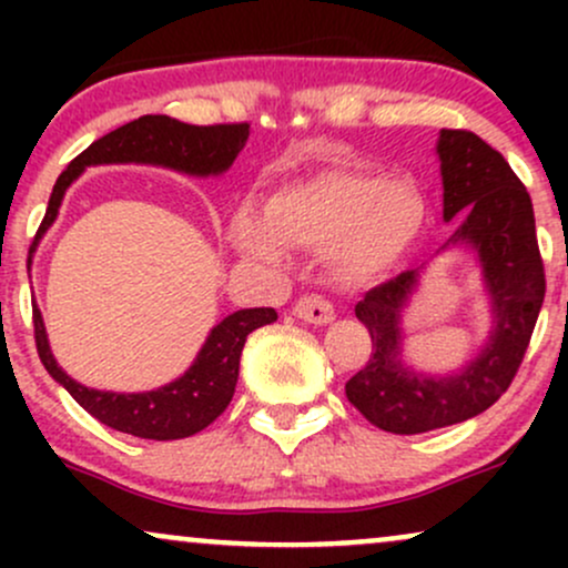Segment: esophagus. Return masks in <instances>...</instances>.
<instances>
[{
  "mask_svg": "<svg viewBox=\"0 0 568 568\" xmlns=\"http://www.w3.org/2000/svg\"><path fill=\"white\" fill-rule=\"evenodd\" d=\"M293 315H296L298 321L312 323V325H328V323L336 321L334 304L325 302L323 296L298 298L296 306H293Z\"/></svg>",
  "mask_w": 568,
  "mask_h": 568,
  "instance_id": "obj_1",
  "label": "esophagus"
}]
</instances>
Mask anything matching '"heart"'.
<instances>
[{"mask_svg":"<svg viewBox=\"0 0 568 568\" xmlns=\"http://www.w3.org/2000/svg\"><path fill=\"white\" fill-rule=\"evenodd\" d=\"M427 219V200L414 181L328 168L275 189L264 213L234 207L230 243L258 262H285L288 245L325 247L344 280H374L408 256Z\"/></svg>","mask_w":568,"mask_h":568,"instance_id":"1","label":"heart"}]
</instances>
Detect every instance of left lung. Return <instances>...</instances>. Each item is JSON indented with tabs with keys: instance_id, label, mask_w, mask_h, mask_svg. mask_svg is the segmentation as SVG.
Segmentation results:
<instances>
[{
	"instance_id": "left-lung-1",
	"label": "left lung",
	"mask_w": 568,
	"mask_h": 568,
	"mask_svg": "<svg viewBox=\"0 0 568 568\" xmlns=\"http://www.w3.org/2000/svg\"><path fill=\"white\" fill-rule=\"evenodd\" d=\"M443 221H456L435 258L470 253L488 306V334L478 352L448 374H429L406 361L403 317L429 264L403 272L357 302L366 323L368 363L347 382L349 403L384 433L416 435L484 414L510 387L545 298L534 207L526 186L497 149L467 130H440Z\"/></svg>"
}]
</instances>
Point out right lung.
Returning a JSON list of instances; mask_svg holds the SVG:
<instances>
[{
  "label": "right lung",
  "mask_w": 568,
  "mask_h": 568,
  "mask_svg": "<svg viewBox=\"0 0 568 568\" xmlns=\"http://www.w3.org/2000/svg\"><path fill=\"white\" fill-rule=\"evenodd\" d=\"M251 125H186L165 114H146L128 125L112 130L103 139L90 143L88 149L69 162V168L58 175L53 194H50L48 213L39 226L34 245L29 251V264L39 240L55 224L61 202L69 186L93 165H152L168 171L194 175V179H216L224 175L243 152ZM277 321L272 306H253L237 310L216 323L179 379L162 384L146 393H112V389L84 387L58 366L50 349L48 328L42 312L34 306V338L37 352L48 374L74 397L80 406L95 416L101 425L120 429L146 440H179L200 433L216 416L224 414L234 395V384L240 374V355L245 338L262 325Z\"/></svg>",
  "instance_id": "right-lung-1"
}]
</instances>
